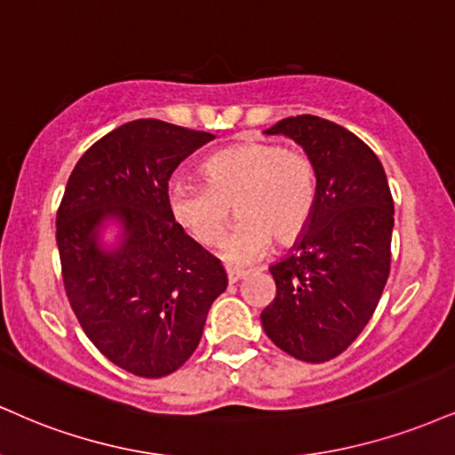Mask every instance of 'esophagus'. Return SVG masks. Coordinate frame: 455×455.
Returning <instances> with one entry per match:
<instances>
[{
    "label": "esophagus",
    "mask_w": 455,
    "mask_h": 455,
    "mask_svg": "<svg viewBox=\"0 0 455 455\" xmlns=\"http://www.w3.org/2000/svg\"><path fill=\"white\" fill-rule=\"evenodd\" d=\"M248 273L250 271H245V269H235V267H227V277H228V282H231V283L243 280Z\"/></svg>",
    "instance_id": "obj_1"
}]
</instances>
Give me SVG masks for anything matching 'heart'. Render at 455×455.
<instances>
[{
	"mask_svg": "<svg viewBox=\"0 0 455 455\" xmlns=\"http://www.w3.org/2000/svg\"><path fill=\"white\" fill-rule=\"evenodd\" d=\"M205 182L173 180L167 201L175 222L196 243L213 245L228 220L222 245L231 262H251L275 242H290L307 227L315 205V167L297 148L248 141L216 152L204 163Z\"/></svg>",
	"mask_w": 455,
	"mask_h": 455,
	"instance_id": "1",
	"label": "heart"
}]
</instances>
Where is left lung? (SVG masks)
<instances>
[{"mask_svg": "<svg viewBox=\"0 0 455 455\" xmlns=\"http://www.w3.org/2000/svg\"><path fill=\"white\" fill-rule=\"evenodd\" d=\"M267 133L288 135L307 152L315 167V205L292 251L269 267L277 292L260 322L282 352L326 363L363 332L386 288L390 186L375 152L341 124L303 114Z\"/></svg>", "mask_w": 455, "mask_h": 455, "instance_id": "obj_1", "label": "left lung"}]
</instances>
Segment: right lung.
Masks as SVG:
<instances>
[{"mask_svg":"<svg viewBox=\"0 0 455 455\" xmlns=\"http://www.w3.org/2000/svg\"><path fill=\"white\" fill-rule=\"evenodd\" d=\"M213 135L155 118L109 131L82 155L57 212L65 294L92 346L127 373L165 377L193 355L212 303L227 290L220 260L169 210V178ZM118 217L125 239L96 245Z\"/></svg>","mask_w":455,"mask_h":455,"instance_id":"right-lung-1","label":"right lung"}]
</instances>
